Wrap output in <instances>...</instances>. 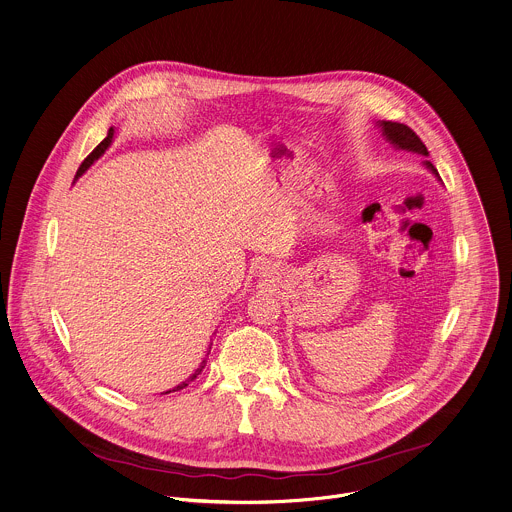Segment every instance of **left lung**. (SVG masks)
<instances>
[{"instance_id":"left-lung-1","label":"left lung","mask_w":512,"mask_h":512,"mask_svg":"<svg viewBox=\"0 0 512 512\" xmlns=\"http://www.w3.org/2000/svg\"><path fill=\"white\" fill-rule=\"evenodd\" d=\"M379 127L383 129L385 139H387L391 145H395L397 149L414 151V153H420V155H426V157H428L426 145L422 143V139H420L410 127H407V125H403V123H391V121H381ZM426 165H428V169L438 177L436 167H434L430 161H426Z\"/></svg>"}]
</instances>
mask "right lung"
I'll use <instances>...</instances> for the list:
<instances>
[{
    "mask_svg": "<svg viewBox=\"0 0 512 512\" xmlns=\"http://www.w3.org/2000/svg\"><path fill=\"white\" fill-rule=\"evenodd\" d=\"M113 135H115V129L111 127V129H109V135H107V139H105V141H100V143L96 145V149H94V151H92V153H90V155H88V157L82 161V165H80V169H78L76 177H80V175H82V173H84V171H86V169H88V167H90V165H92V163H94V161H96V159H98L102 153L107 151V147L113 143ZM210 349H212V347H210ZM203 367H206V359L201 361V365L195 369V373H191V375H189V377H187L183 383H179L177 387H173V389H169V391H165V393H171V391H179V389L187 387V385H189V383H191V381H193V379H195V377H197V375L203 371Z\"/></svg>",
    "mask_w": 512,
    "mask_h": 512,
    "instance_id": "right-lung-1",
    "label": "right lung"
}]
</instances>
